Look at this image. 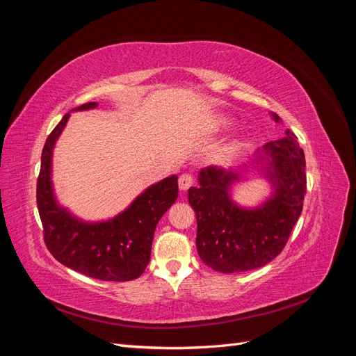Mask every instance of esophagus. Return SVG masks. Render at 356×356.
Returning <instances> with one entry per match:
<instances>
[{
    "label": "esophagus",
    "mask_w": 356,
    "mask_h": 356,
    "mask_svg": "<svg viewBox=\"0 0 356 356\" xmlns=\"http://www.w3.org/2000/svg\"><path fill=\"white\" fill-rule=\"evenodd\" d=\"M193 182H195V179H193V175H190V174H182V175L179 177V179H178L179 190H182V191L188 190V188L193 186Z\"/></svg>",
    "instance_id": "34e87169"
}]
</instances>
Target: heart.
I'll return each mask as SVG.
<instances>
[{"mask_svg":"<svg viewBox=\"0 0 356 356\" xmlns=\"http://www.w3.org/2000/svg\"><path fill=\"white\" fill-rule=\"evenodd\" d=\"M229 124H230L229 118H220V120H218V126H220V127H227Z\"/></svg>","mask_w":356,"mask_h":356,"instance_id":"heart-1","label":"heart"}]
</instances>
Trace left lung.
<instances>
[{"label": "left lung", "instance_id": "obj_1", "mask_svg": "<svg viewBox=\"0 0 356 356\" xmlns=\"http://www.w3.org/2000/svg\"><path fill=\"white\" fill-rule=\"evenodd\" d=\"M275 122H281L272 114ZM261 160L273 182V197L255 209H245L230 197V186L238 174L215 166L200 170L199 187L188 190V202L196 212V246L202 261L221 273L254 270L282 252L296 225L306 195V159L297 136L286 129L285 136L267 143Z\"/></svg>", "mask_w": 356, "mask_h": 356}]
</instances>
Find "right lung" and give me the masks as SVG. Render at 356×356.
<instances>
[{"mask_svg":"<svg viewBox=\"0 0 356 356\" xmlns=\"http://www.w3.org/2000/svg\"><path fill=\"white\" fill-rule=\"evenodd\" d=\"M98 106L80 105L77 111ZM62 117L47 136L37 179V207L42 238L50 254L75 272L101 281L126 282L141 276L149 263L159 220L178 197V177L172 175L148 187L131 207L104 222H84L60 208L53 195L51 153L68 122Z\"/></svg>","mask_w":356,"mask_h":356,"instance_id":"add662e5","label":"right lung"}]
</instances>
